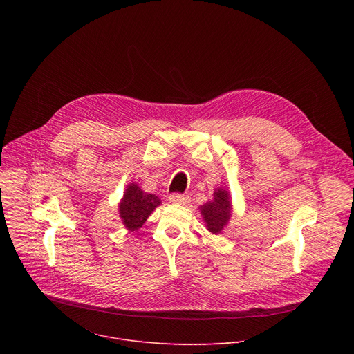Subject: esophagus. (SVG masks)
Wrapping results in <instances>:
<instances>
[{
    "label": "esophagus",
    "mask_w": 354,
    "mask_h": 354,
    "mask_svg": "<svg viewBox=\"0 0 354 354\" xmlns=\"http://www.w3.org/2000/svg\"><path fill=\"white\" fill-rule=\"evenodd\" d=\"M169 201H172V203H178V205H186L189 203V194H183V193H171L169 194Z\"/></svg>",
    "instance_id": "34e87169"
}]
</instances>
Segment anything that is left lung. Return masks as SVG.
<instances>
[{
    "label": "left lung",
    "instance_id": "left-lung-1",
    "mask_svg": "<svg viewBox=\"0 0 354 354\" xmlns=\"http://www.w3.org/2000/svg\"><path fill=\"white\" fill-rule=\"evenodd\" d=\"M201 216H203L209 231L218 234L223 227L227 225L231 216V203L227 190L217 189L213 200L201 206Z\"/></svg>",
    "mask_w": 354,
    "mask_h": 354
}]
</instances>
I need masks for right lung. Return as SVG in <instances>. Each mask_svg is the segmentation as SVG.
Returning <instances> with one entry per match:
<instances>
[{"instance_id":"add662e5","label":"right lung","mask_w":354,"mask_h":354,"mask_svg":"<svg viewBox=\"0 0 354 354\" xmlns=\"http://www.w3.org/2000/svg\"><path fill=\"white\" fill-rule=\"evenodd\" d=\"M161 205V200L156 194L142 192L137 185L131 183L124 192L123 200L120 201V217L123 224L130 231L138 230L148 216Z\"/></svg>"}]
</instances>
